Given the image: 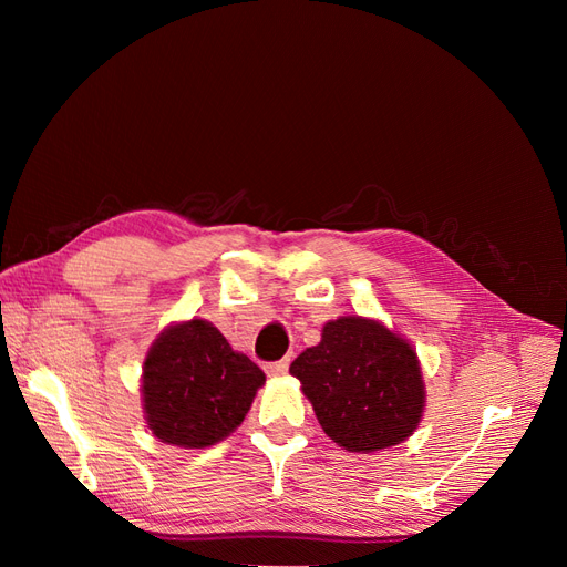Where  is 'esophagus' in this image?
Here are the masks:
<instances>
[{
  "label": "esophagus",
  "instance_id": "34e87169",
  "mask_svg": "<svg viewBox=\"0 0 567 567\" xmlns=\"http://www.w3.org/2000/svg\"><path fill=\"white\" fill-rule=\"evenodd\" d=\"M288 362H290V359H281V362H271V364L265 367V371L269 375H284L288 371Z\"/></svg>",
  "mask_w": 567,
  "mask_h": 567
}]
</instances>
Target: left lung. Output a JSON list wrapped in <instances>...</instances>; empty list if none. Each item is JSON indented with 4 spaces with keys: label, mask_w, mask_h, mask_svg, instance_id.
I'll use <instances>...</instances> for the list:
<instances>
[{
    "label": "left lung",
    "mask_w": 567,
    "mask_h": 567,
    "mask_svg": "<svg viewBox=\"0 0 567 567\" xmlns=\"http://www.w3.org/2000/svg\"><path fill=\"white\" fill-rule=\"evenodd\" d=\"M290 373L302 383L315 414L348 452H375L406 440L423 414V379L416 352L383 323L340 317L323 326Z\"/></svg>",
    "instance_id": "1"
}]
</instances>
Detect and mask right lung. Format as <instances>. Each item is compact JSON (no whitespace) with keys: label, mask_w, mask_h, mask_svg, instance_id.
Segmentation results:
<instances>
[{"label":"right lung","mask_w":567,"mask_h":567,"mask_svg":"<svg viewBox=\"0 0 567 567\" xmlns=\"http://www.w3.org/2000/svg\"><path fill=\"white\" fill-rule=\"evenodd\" d=\"M265 373L213 323L192 319L167 329L146 354L144 409L161 442L203 450L241 425Z\"/></svg>","instance_id":"right-lung-1"}]
</instances>
